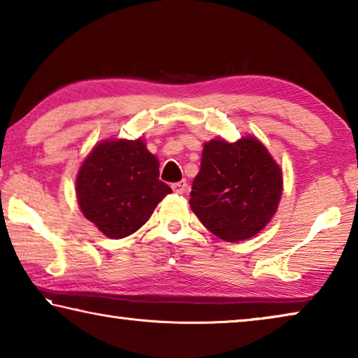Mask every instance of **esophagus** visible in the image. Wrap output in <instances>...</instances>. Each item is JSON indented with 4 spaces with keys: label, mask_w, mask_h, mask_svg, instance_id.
<instances>
[{
    "label": "esophagus",
    "mask_w": 358,
    "mask_h": 358,
    "mask_svg": "<svg viewBox=\"0 0 358 358\" xmlns=\"http://www.w3.org/2000/svg\"><path fill=\"white\" fill-rule=\"evenodd\" d=\"M186 187H187V183H186L185 180H183V181H178V183H173V185H172L173 192H177V194H183V192L186 191Z\"/></svg>",
    "instance_id": "obj_1"
}]
</instances>
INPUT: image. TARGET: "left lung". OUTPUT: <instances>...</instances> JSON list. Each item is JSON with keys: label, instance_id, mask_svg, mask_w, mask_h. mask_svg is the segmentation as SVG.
<instances>
[{"label": "left lung", "instance_id": "left-lung-1", "mask_svg": "<svg viewBox=\"0 0 358 358\" xmlns=\"http://www.w3.org/2000/svg\"><path fill=\"white\" fill-rule=\"evenodd\" d=\"M281 194V167L257 137L203 143L189 205L216 237L230 243L252 238L271 221Z\"/></svg>", "mask_w": 358, "mask_h": 358}]
</instances>
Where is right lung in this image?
I'll use <instances>...</instances> for the list:
<instances>
[{
	"instance_id": "1",
	"label": "right lung",
	"mask_w": 358,
	"mask_h": 358,
	"mask_svg": "<svg viewBox=\"0 0 358 358\" xmlns=\"http://www.w3.org/2000/svg\"><path fill=\"white\" fill-rule=\"evenodd\" d=\"M171 192L159 181V161L143 138H106L96 143L76 178L83 216L115 240L141 229Z\"/></svg>"
}]
</instances>
